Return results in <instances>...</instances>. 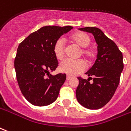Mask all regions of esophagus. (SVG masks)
Wrapping results in <instances>:
<instances>
[{"instance_id": "obj_1", "label": "esophagus", "mask_w": 131, "mask_h": 131, "mask_svg": "<svg viewBox=\"0 0 131 131\" xmlns=\"http://www.w3.org/2000/svg\"><path fill=\"white\" fill-rule=\"evenodd\" d=\"M71 76H69V75H67V80H71Z\"/></svg>"}]
</instances>
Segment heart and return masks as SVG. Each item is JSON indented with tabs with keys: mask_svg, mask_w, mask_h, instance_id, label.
Listing matches in <instances>:
<instances>
[{
	"mask_svg": "<svg viewBox=\"0 0 131 131\" xmlns=\"http://www.w3.org/2000/svg\"><path fill=\"white\" fill-rule=\"evenodd\" d=\"M71 40L76 43L79 47L83 48L81 53L83 56L91 60L94 56V51L92 48H87L90 44L91 39L88 34L83 32H78L71 36ZM54 56L58 60H62L65 55V46L63 39L60 38L55 42L53 48ZM62 73H66L68 75L73 76L78 73L83 72L85 69V64L83 60H71L67 59L62 61L59 67Z\"/></svg>",
	"mask_w": 131,
	"mask_h": 131,
	"instance_id": "1",
	"label": "heart"
}]
</instances>
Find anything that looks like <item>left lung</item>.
Wrapping results in <instances>:
<instances>
[{
    "label": "left lung",
    "mask_w": 131,
    "mask_h": 131,
    "mask_svg": "<svg viewBox=\"0 0 131 131\" xmlns=\"http://www.w3.org/2000/svg\"><path fill=\"white\" fill-rule=\"evenodd\" d=\"M80 30L92 33L97 43V58L92 68L85 73L88 80L78 77L75 95L83 107L97 110L110 101L119 85L124 69L122 53L116 43L95 27H85ZM92 80V83L89 80Z\"/></svg>",
    "instance_id": "1"
}]
</instances>
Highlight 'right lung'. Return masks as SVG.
<instances>
[{"instance_id":"right-lung-1","label":"right lung","mask_w":131,"mask_h":131,"mask_svg":"<svg viewBox=\"0 0 131 131\" xmlns=\"http://www.w3.org/2000/svg\"><path fill=\"white\" fill-rule=\"evenodd\" d=\"M71 29L70 26H44L19 45L14 60L16 79L21 93L31 104L45 106L57 99L67 77L65 73L50 74L58 66L53 45Z\"/></svg>"}]
</instances>
